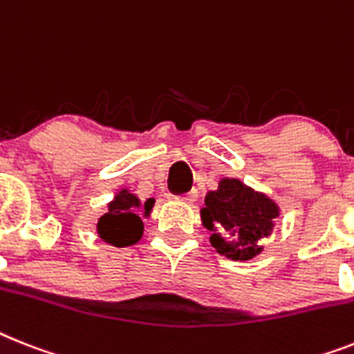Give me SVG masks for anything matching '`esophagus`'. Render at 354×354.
Instances as JSON below:
<instances>
[{"mask_svg": "<svg viewBox=\"0 0 354 354\" xmlns=\"http://www.w3.org/2000/svg\"><path fill=\"white\" fill-rule=\"evenodd\" d=\"M180 201H184V203H195L198 198V192L197 189H192V192H186V194L180 195Z\"/></svg>", "mask_w": 354, "mask_h": 354, "instance_id": "1", "label": "esophagus"}]
</instances>
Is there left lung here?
Listing matches in <instances>:
<instances>
[{
    "instance_id": "1",
    "label": "left lung",
    "mask_w": 354,
    "mask_h": 354,
    "mask_svg": "<svg viewBox=\"0 0 354 354\" xmlns=\"http://www.w3.org/2000/svg\"><path fill=\"white\" fill-rule=\"evenodd\" d=\"M217 253L235 261H248L262 251V241L271 233L279 208L270 198L246 188L241 180L224 179L217 192L206 195L201 212Z\"/></svg>"
}]
</instances>
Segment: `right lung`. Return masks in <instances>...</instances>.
Instances as JSON below:
<instances>
[{
  "label": "right lung",
  "instance_id": "obj_1",
  "mask_svg": "<svg viewBox=\"0 0 354 354\" xmlns=\"http://www.w3.org/2000/svg\"><path fill=\"white\" fill-rule=\"evenodd\" d=\"M139 198L122 189L115 195L112 203L108 204V212L99 218L97 232L101 239L113 246L124 248L136 244L142 236V218L139 217ZM153 208V201L148 198L145 203V213H150Z\"/></svg>",
  "mask_w": 354,
  "mask_h": 354
}]
</instances>
